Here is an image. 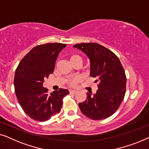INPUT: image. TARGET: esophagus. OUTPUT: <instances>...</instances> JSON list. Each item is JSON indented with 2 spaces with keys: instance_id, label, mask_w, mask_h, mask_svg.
I'll return each mask as SVG.
<instances>
[{
  "instance_id": "1",
  "label": "esophagus",
  "mask_w": 149,
  "mask_h": 149,
  "mask_svg": "<svg viewBox=\"0 0 149 149\" xmlns=\"http://www.w3.org/2000/svg\"><path fill=\"white\" fill-rule=\"evenodd\" d=\"M77 91H75V90H70V93L71 94H75V93H77Z\"/></svg>"
}]
</instances>
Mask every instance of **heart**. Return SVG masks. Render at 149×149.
Masks as SVG:
<instances>
[{
	"mask_svg": "<svg viewBox=\"0 0 149 149\" xmlns=\"http://www.w3.org/2000/svg\"><path fill=\"white\" fill-rule=\"evenodd\" d=\"M70 61L71 63H74L76 62H82V58H81V57L80 56H79V55L73 54L70 57ZM77 83H78V80H77V79H72L70 81L69 84H70V85H71V86L74 87V86H76L77 85Z\"/></svg>",
	"mask_w": 149,
	"mask_h": 149,
	"instance_id": "1",
	"label": "heart"
}]
</instances>
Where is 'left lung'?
I'll return each instance as SVG.
<instances>
[{"mask_svg":"<svg viewBox=\"0 0 149 149\" xmlns=\"http://www.w3.org/2000/svg\"><path fill=\"white\" fill-rule=\"evenodd\" d=\"M90 60V76L96 78L98 89L93 94L87 93V98L79 104L83 115L93 120L111 117L119 109L126 90L125 70L118 57L109 49L95 42L76 44Z\"/></svg>","mask_w":149,"mask_h":149,"instance_id":"1","label":"left lung"}]
</instances>
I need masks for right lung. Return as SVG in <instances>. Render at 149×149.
Segmentation results:
<instances>
[{"instance_id":"obj_1","label":"right lung","mask_w":149,"mask_h":149,"mask_svg":"<svg viewBox=\"0 0 149 149\" xmlns=\"http://www.w3.org/2000/svg\"><path fill=\"white\" fill-rule=\"evenodd\" d=\"M66 44L46 43L32 48L15 70L14 87L20 106L27 115L37 121H45L59 113L68 89L60 88L49 94L42 86L44 79L54 71L59 53Z\"/></svg>"}]
</instances>
